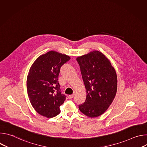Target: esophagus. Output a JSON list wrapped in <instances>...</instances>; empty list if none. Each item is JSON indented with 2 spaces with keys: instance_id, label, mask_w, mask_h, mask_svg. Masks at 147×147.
<instances>
[{
  "instance_id": "34e87169",
  "label": "esophagus",
  "mask_w": 147,
  "mask_h": 147,
  "mask_svg": "<svg viewBox=\"0 0 147 147\" xmlns=\"http://www.w3.org/2000/svg\"><path fill=\"white\" fill-rule=\"evenodd\" d=\"M74 94L70 95H69V96H68V98H69V99H71V98H73L74 97Z\"/></svg>"
}]
</instances>
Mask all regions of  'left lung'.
Here are the masks:
<instances>
[{"label": "left lung", "instance_id": "obj_1", "mask_svg": "<svg viewBox=\"0 0 147 147\" xmlns=\"http://www.w3.org/2000/svg\"><path fill=\"white\" fill-rule=\"evenodd\" d=\"M77 61L87 91L86 100L78 108L90 117L99 116L108 109L116 96V71L109 60L98 51L79 56Z\"/></svg>", "mask_w": 147, "mask_h": 147}]
</instances>
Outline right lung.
Returning <instances> with one entry per match:
<instances>
[{
  "label": "right lung",
  "mask_w": 147,
  "mask_h": 147,
  "mask_svg": "<svg viewBox=\"0 0 147 147\" xmlns=\"http://www.w3.org/2000/svg\"><path fill=\"white\" fill-rule=\"evenodd\" d=\"M70 57L51 51L39 56L30 69L27 88L30 101L39 115L53 117L60 112V106L66 96L62 94L58 81L60 69Z\"/></svg>",
  "instance_id": "add662e5"
}]
</instances>
